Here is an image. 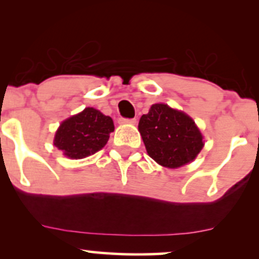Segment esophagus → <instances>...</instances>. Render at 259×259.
I'll return each mask as SVG.
<instances>
[{
  "instance_id": "1",
  "label": "esophagus",
  "mask_w": 259,
  "mask_h": 259,
  "mask_svg": "<svg viewBox=\"0 0 259 259\" xmlns=\"http://www.w3.org/2000/svg\"><path fill=\"white\" fill-rule=\"evenodd\" d=\"M120 124H136L135 118H132V119H126V118H120L119 119Z\"/></svg>"
}]
</instances>
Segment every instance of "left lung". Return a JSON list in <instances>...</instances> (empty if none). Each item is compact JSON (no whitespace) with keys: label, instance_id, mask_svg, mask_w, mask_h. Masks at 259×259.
I'll return each mask as SVG.
<instances>
[{"label":"left lung","instance_id":"left-lung-1","mask_svg":"<svg viewBox=\"0 0 259 259\" xmlns=\"http://www.w3.org/2000/svg\"><path fill=\"white\" fill-rule=\"evenodd\" d=\"M139 132L148 156L165 168L192 162L203 148V136L192 118L164 103L151 106L140 118Z\"/></svg>","mask_w":259,"mask_h":259}]
</instances>
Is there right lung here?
<instances>
[{
    "label": "right lung",
    "instance_id": "obj_1",
    "mask_svg": "<svg viewBox=\"0 0 259 259\" xmlns=\"http://www.w3.org/2000/svg\"><path fill=\"white\" fill-rule=\"evenodd\" d=\"M114 130L111 117L88 107L62 121L56 132L53 145L72 159H81L105 147Z\"/></svg>",
    "mask_w": 259,
    "mask_h": 259
}]
</instances>
